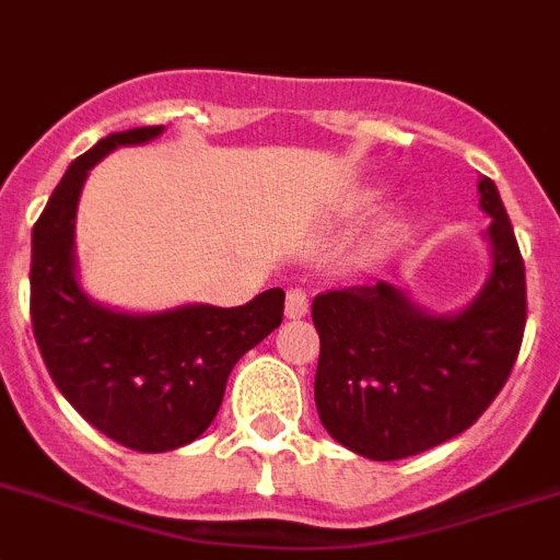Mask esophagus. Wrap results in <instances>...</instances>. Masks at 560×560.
<instances>
[{"mask_svg": "<svg viewBox=\"0 0 560 560\" xmlns=\"http://www.w3.org/2000/svg\"><path fill=\"white\" fill-rule=\"evenodd\" d=\"M310 310V299L304 290L293 287V290H287V301H284V315L287 318H304Z\"/></svg>", "mask_w": 560, "mask_h": 560, "instance_id": "obj_1", "label": "esophagus"}]
</instances>
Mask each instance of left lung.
I'll return each instance as SVG.
<instances>
[{
    "mask_svg": "<svg viewBox=\"0 0 560 560\" xmlns=\"http://www.w3.org/2000/svg\"><path fill=\"white\" fill-rule=\"evenodd\" d=\"M490 217V276L459 313H428L377 281L320 293L315 406L335 442L395 462L454 440L502 392L527 320V284L513 225L493 179H479Z\"/></svg>",
    "mask_w": 560,
    "mask_h": 560,
    "instance_id": "1",
    "label": "left lung"
}]
</instances>
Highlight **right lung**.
<instances>
[{
	"label": "right lung",
	"mask_w": 560,
	"mask_h": 560,
	"mask_svg": "<svg viewBox=\"0 0 560 560\" xmlns=\"http://www.w3.org/2000/svg\"><path fill=\"white\" fill-rule=\"evenodd\" d=\"M140 126L101 138L61 177L33 225L31 318L58 392L101 434L143 454L183 448L213 422L242 354L273 332L284 290L242 307L183 304L126 313L92 301L78 281L75 213L90 168L118 145L160 138Z\"/></svg>",
	"instance_id": "add662e5"
}]
</instances>
